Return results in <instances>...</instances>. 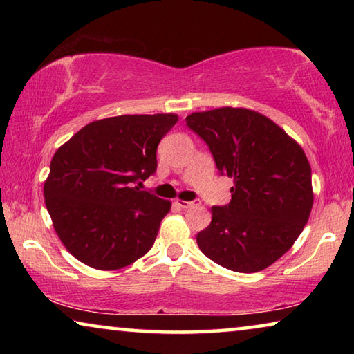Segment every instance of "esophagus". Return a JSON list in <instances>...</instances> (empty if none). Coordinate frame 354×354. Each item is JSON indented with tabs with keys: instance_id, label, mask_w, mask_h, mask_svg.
Instances as JSON below:
<instances>
[{
	"instance_id": "obj_1",
	"label": "esophagus",
	"mask_w": 354,
	"mask_h": 354,
	"mask_svg": "<svg viewBox=\"0 0 354 354\" xmlns=\"http://www.w3.org/2000/svg\"><path fill=\"white\" fill-rule=\"evenodd\" d=\"M175 203H176V205H178L179 207H183V209H189V207H192V206L200 205V201H198V200H194V201H183V200H176Z\"/></svg>"
}]
</instances>
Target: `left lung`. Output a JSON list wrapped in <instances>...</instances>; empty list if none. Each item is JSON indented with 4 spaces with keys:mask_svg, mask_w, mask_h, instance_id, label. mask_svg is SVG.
<instances>
[{
    "mask_svg": "<svg viewBox=\"0 0 354 354\" xmlns=\"http://www.w3.org/2000/svg\"><path fill=\"white\" fill-rule=\"evenodd\" d=\"M211 151L220 175L234 179L231 201L212 206V221L196 234L200 250L232 272L254 273L289 250L313 209L306 154L270 118L221 107L185 117Z\"/></svg>",
    "mask_w": 354,
    "mask_h": 354,
    "instance_id": "1",
    "label": "left lung"
}]
</instances>
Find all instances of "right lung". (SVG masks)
Returning a JSON list of instances; mask_svg holds the SVG:
<instances>
[{"mask_svg": "<svg viewBox=\"0 0 354 354\" xmlns=\"http://www.w3.org/2000/svg\"><path fill=\"white\" fill-rule=\"evenodd\" d=\"M176 122L175 113L98 120L53 156L46 209L77 261L118 270L153 247L170 201L139 185L156 173L159 142Z\"/></svg>", "mask_w": 354, "mask_h": 354, "instance_id": "right-lung-1", "label": "right lung"}]
</instances>
